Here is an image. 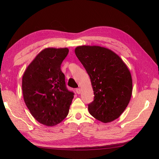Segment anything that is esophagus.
<instances>
[{"label": "esophagus", "instance_id": "esophagus-1", "mask_svg": "<svg viewBox=\"0 0 159 159\" xmlns=\"http://www.w3.org/2000/svg\"><path fill=\"white\" fill-rule=\"evenodd\" d=\"M76 91L77 94H80V93H81V89H80V88H77Z\"/></svg>", "mask_w": 159, "mask_h": 159}]
</instances>
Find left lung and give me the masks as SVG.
Masks as SVG:
<instances>
[{
    "label": "left lung",
    "instance_id": "1",
    "mask_svg": "<svg viewBox=\"0 0 159 159\" xmlns=\"http://www.w3.org/2000/svg\"><path fill=\"white\" fill-rule=\"evenodd\" d=\"M75 53L89 75L94 91L89 113L103 123L116 119L127 107L133 91L126 64L113 51L100 46H78Z\"/></svg>",
    "mask_w": 159,
    "mask_h": 159
}]
</instances>
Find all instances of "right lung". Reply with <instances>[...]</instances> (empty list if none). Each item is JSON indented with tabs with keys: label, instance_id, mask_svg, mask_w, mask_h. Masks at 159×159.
<instances>
[{
	"label": "right lung",
	"instance_id": "obj_1",
	"mask_svg": "<svg viewBox=\"0 0 159 159\" xmlns=\"http://www.w3.org/2000/svg\"><path fill=\"white\" fill-rule=\"evenodd\" d=\"M68 53L66 48H45L24 73V100L31 115L43 125H57L69 114L74 93L66 88L60 69Z\"/></svg>",
	"mask_w": 159,
	"mask_h": 159
}]
</instances>
